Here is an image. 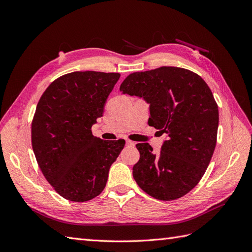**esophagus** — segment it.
<instances>
[{
	"mask_svg": "<svg viewBox=\"0 0 252 252\" xmlns=\"http://www.w3.org/2000/svg\"><path fill=\"white\" fill-rule=\"evenodd\" d=\"M126 144L128 145V146H134V145H135V143L130 141V140H126Z\"/></svg>",
	"mask_w": 252,
	"mask_h": 252,
	"instance_id": "esophagus-1",
	"label": "esophagus"
}]
</instances>
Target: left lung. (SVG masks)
Here are the masks:
<instances>
[{
    "instance_id": "left-lung-1",
    "label": "left lung",
    "mask_w": 252,
    "mask_h": 252,
    "mask_svg": "<svg viewBox=\"0 0 252 252\" xmlns=\"http://www.w3.org/2000/svg\"><path fill=\"white\" fill-rule=\"evenodd\" d=\"M120 91L144 97L149 126L168 134L158 155L148 143L136 144V184L159 201L184 196L203 178L216 148L219 108L210 88L185 68L162 66L129 74Z\"/></svg>"
}]
</instances>
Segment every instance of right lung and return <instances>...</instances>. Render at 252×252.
Returning <instances> with one entry per match:
<instances>
[{
	"label": "right lung",
	"instance_id": "right-lung-1",
	"mask_svg": "<svg viewBox=\"0 0 252 252\" xmlns=\"http://www.w3.org/2000/svg\"><path fill=\"white\" fill-rule=\"evenodd\" d=\"M120 77L100 71L64 74L36 105L32 123L36 162L52 188L68 201L87 202L100 194L124 148V140H101L91 132Z\"/></svg>",
	"mask_w": 252,
	"mask_h": 252
}]
</instances>
